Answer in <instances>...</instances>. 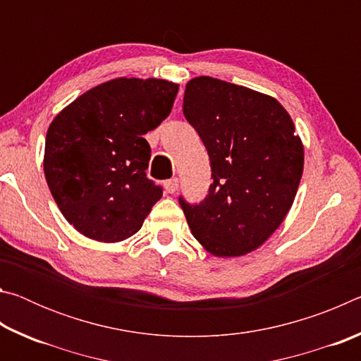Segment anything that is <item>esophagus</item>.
<instances>
[{"label":"esophagus","mask_w":361,"mask_h":361,"mask_svg":"<svg viewBox=\"0 0 361 361\" xmlns=\"http://www.w3.org/2000/svg\"><path fill=\"white\" fill-rule=\"evenodd\" d=\"M164 188H166V191L169 194H175L178 191V178H172V180H167L164 183Z\"/></svg>","instance_id":"34e87169"}]
</instances>
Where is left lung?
<instances>
[{
    "label": "left lung",
    "instance_id": "obj_1",
    "mask_svg": "<svg viewBox=\"0 0 361 361\" xmlns=\"http://www.w3.org/2000/svg\"><path fill=\"white\" fill-rule=\"evenodd\" d=\"M183 114L209 152L213 183L199 205L180 199L192 235L218 258L259 248L295 202L304 145L271 95L210 76L186 84Z\"/></svg>",
    "mask_w": 361,
    "mask_h": 361
}]
</instances>
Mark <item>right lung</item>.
<instances>
[{
    "label": "right lung",
    "instance_id": "1",
    "mask_svg": "<svg viewBox=\"0 0 361 361\" xmlns=\"http://www.w3.org/2000/svg\"><path fill=\"white\" fill-rule=\"evenodd\" d=\"M180 85L114 78L79 95L49 126L44 176L66 221L87 239L114 243L143 226L162 189L146 178L143 135L172 111Z\"/></svg>",
    "mask_w": 361,
    "mask_h": 361
}]
</instances>
